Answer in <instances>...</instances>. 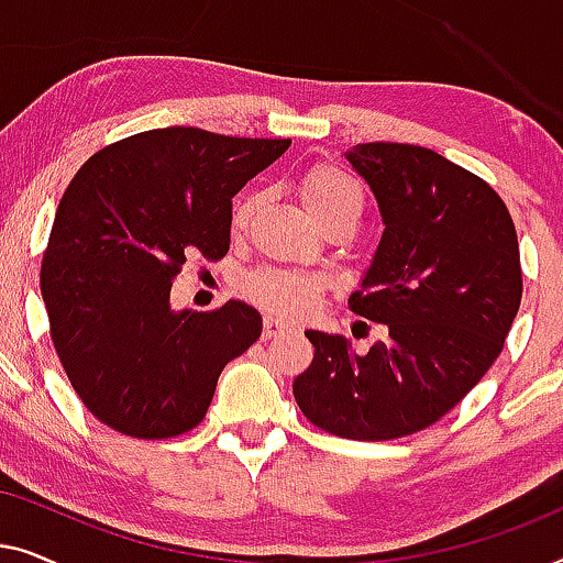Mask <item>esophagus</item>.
<instances>
[{"label": "esophagus", "instance_id": "1", "mask_svg": "<svg viewBox=\"0 0 563 563\" xmlns=\"http://www.w3.org/2000/svg\"><path fill=\"white\" fill-rule=\"evenodd\" d=\"M287 328H289L287 322H284L282 318H276V314H266L264 318V338H276Z\"/></svg>", "mask_w": 563, "mask_h": 563}]
</instances>
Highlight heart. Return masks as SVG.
<instances>
[{"instance_id":"heart-1","label":"heart","mask_w":563,"mask_h":563,"mask_svg":"<svg viewBox=\"0 0 563 563\" xmlns=\"http://www.w3.org/2000/svg\"><path fill=\"white\" fill-rule=\"evenodd\" d=\"M299 195L307 210L318 222H325L338 214H361V189L343 168L314 166L299 184ZM258 197L243 195L233 207V225L243 228L256 210ZM243 291L253 302L279 314H302L314 305L320 295V279L312 274L297 272H256L243 284Z\"/></svg>"}]
</instances>
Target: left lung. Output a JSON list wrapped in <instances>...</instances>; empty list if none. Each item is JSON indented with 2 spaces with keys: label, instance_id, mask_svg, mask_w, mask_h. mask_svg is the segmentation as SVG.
Returning a JSON list of instances; mask_svg holds the SVG:
<instances>
[{
  "label": "left lung",
  "instance_id": "1",
  "mask_svg": "<svg viewBox=\"0 0 563 563\" xmlns=\"http://www.w3.org/2000/svg\"><path fill=\"white\" fill-rule=\"evenodd\" d=\"M343 156L384 225L349 305L387 338L361 356L305 330L314 356L291 391L328 433L391 441L441 420L495 364L522 297L518 235L497 191L441 153L361 143Z\"/></svg>",
  "mask_w": 563,
  "mask_h": 563
}]
</instances>
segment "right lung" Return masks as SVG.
Returning <instances> with one entry per match:
<instances>
[{
    "instance_id": "obj_1",
    "label": "right lung",
    "mask_w": 563,
    "mask_h": 563,
    "mask_svg": "<svg viewBox=\"0 0 563 563\" xmlns=\"http://www.w3.org/2000/svg\"><path fill=\"white\" fill-rule=\"evenodd\" d=\"M291 141L161 128L95 153L60 199L41 268L51 338L87 410L133 438L197 428L222 368L258 341L256 307L176 312L191 253L230 249L233 197Z\"/></svg>"
}]
</instances>
